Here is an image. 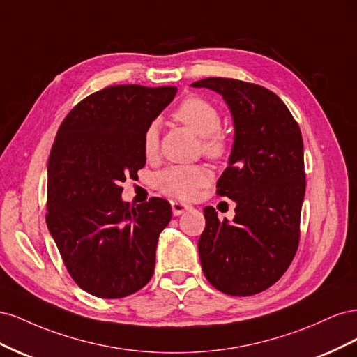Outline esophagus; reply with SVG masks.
Returning <instances> with one entry per match:
<instances>
[{"label": "esophagus", "mask_w": 357, "mask_h": 357, "mask_svg": "<svg viewBox=\"0 0 357 357\" xmlns=\"http://www.w3.org/2000/svg\"><path fill=\"white\" fill-rule=\"evenodd\" d=\"M171 208H172V214L180 215L185 211H189L192 207L188 204H183V202H178V201H171Z\"/></svg>", "instance_id": "obj_1"}]
</instances>
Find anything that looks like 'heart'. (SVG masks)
<instances>
[{"label":"heart","instance_id":"obj_1","mask_svg":"<svg viewBox=\"0 0 357 357\" xmlns=\"http://www.w3.org/2000/svg\"><path fill=\"white\" fill-rule=\"evenodd\" d=\"M176 121L190 128L193 132L202 137V150L210 158L219 159L226 153L228 142L219 131L222 116L218 107L199 96H188L172 113ZM159 149L158 123L152 122L143 134V152L147 159L156 156ZM211 172L204 165H172L158 172L155 177L156 188L168 197L178 199L197 198L201 188L207 186Z\"/></svg>","mask_w":357,"mask_h":357}]
</instances>
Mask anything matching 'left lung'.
Instances as JSON below:
<instances>
[{
  "label": "left lung",
  "mask_w": 357,
  "mask_h": 357,
  "mask_svg": "<svg viewBox=\"0 0 357 357\" xmlns=\"http://www.w3.org/2000/svg\"><path fill=\"white\" fill-rule=\"evenodd\" d=\"M223 96L235 138L218 195L236 202L232 223L204 208L201 266L210 284L226 295L250 296L273 286L291 264L299 244L305 195L304 143L286 104L264 86L210 77L192 83Z\"/></svg>",
  "instance_id": "8db88e82"
}]
</instances>
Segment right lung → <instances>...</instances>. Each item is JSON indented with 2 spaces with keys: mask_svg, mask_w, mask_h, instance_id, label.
<instances>
[{
  "mask_svg": "<svg viewBox=\"0 0 357 357\" xmlns=\"http://www.w3.org/2000/svg\"><path fill=\"white\" fill-rule=\"evenodd\" d=\"M176 86H109L63 119L47 164L46 223L70 275L88 294L119 299L155 271L171 205L122 201V183L146 165L143 134L174 100Z\"/></svg>",
  "mask_w": 357,
  "mask_h": 357,
  "instance_id": "obj_1",
  "label": "right lung"
}]
</instances>
